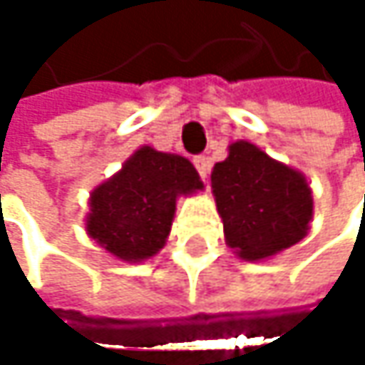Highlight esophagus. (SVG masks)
I'll list each match as a JSON object with an SVG mask.
<instances>
[{"instance_id":"1","label":"esophagus","mask_w":365,"mask_h":365,"mask_svg":"<svg viewBox=\"0 0 365 365\" xmlns=\"http://www.w3.org/2000/svg\"><path fill=\"white\" fill-rule=\"evenodd\" d=\"M194 167L198 169V173H200L202 182H207V175H209V169H211L209 158H207V156H196V158H194Z\"/></svg>"}]
</instances>
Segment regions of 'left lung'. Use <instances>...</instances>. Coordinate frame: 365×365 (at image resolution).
Wrapping results in <instances>:
<instances>
[{
    "mask_svg": "<svg viewBox=\"0 0 365 365\" xmlns=\"http://www.w3.org/2000/svg\"><path fill=\"white\" fill-rule=\"evenodd\" d=\"M211 190L226 245L245 262L281 254L311 230L313 190L307 178L252 141L228 145L226 160L211 171Z\"/></svg>",
    "mask_w": 365,
    "mask_h": 365,
    "instance_id": "obj_1",
    "label": "left lung"
}]
</instances>
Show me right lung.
<instances>
[{
    "label": "right lung",
    "mask_w": 365,
    "mask_h": 365,
    "mask_svg": "<svg viewBox=\"0 0 365 365\" xmlns=\"http://www.w3.org/2000/svg\"><path fill=\"white\" fill-rule=\"evenodd\" d=\"M202 187L187 158L141 145L91 192L86 235L115 259L145 262L165 247L178 198Z\"/></svg>",
    "instance_id": "obj_1"
}]
</instances>
